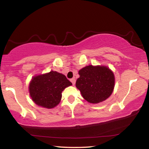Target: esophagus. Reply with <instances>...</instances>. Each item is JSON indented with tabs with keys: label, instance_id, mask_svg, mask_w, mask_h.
Instances as JSON below:
<instances>
[{
	"label": "esophagus",
	"instance_id": "esophagus-1",
	"mask_svg": "<svg viewBox=\"0 0 149 149\" xmlns=\"http://www.w3.org/2000/svg\"><path fill=\"white\" fill-rule=\"evenodd\" d=\"M70 81H71V82L72 83V84L74 85L75 84V78H72V79H70Z\"/></svg>",
	"mask_w": 149,
	"mask_h": 149
}]
</instances>
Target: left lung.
<instances>
[{"mask_svg": "<svg viewBox=\"0 0 149 149\" xmlns=\"http://www.w3.org/2000/svg\"><path fill=\"white\" fill-rule=\"evenodd\" d=\"M75 86L87 102L97 104L107 99L114 90V73L104 65H87L79 71Z\"/></svg>", "mask_w": 149, "mask_h": 149, "instance_id": "1", "label": "left lung"}]
</instances>
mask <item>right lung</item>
I'll return each mask as SVG.
<instances>
[{
	"label": "right lung",
	"mask_w": 149,
	"mask_h": 149,
	"mask_svg": "<svg viewBox=\"0 0 149 149\" xmlns=\"http://www.w3.org/2000/svg\"><path fill=\"white\" fill-rule=\"evenodd\" d=\"M72 85L64 75L50 71L32 78L29 85L30 97L39 107L50 109L59 104L62 92Z\"/></svg>",
	"instance_id": "right-lung-1"
}]
</instances>
